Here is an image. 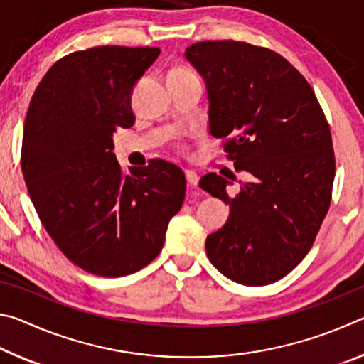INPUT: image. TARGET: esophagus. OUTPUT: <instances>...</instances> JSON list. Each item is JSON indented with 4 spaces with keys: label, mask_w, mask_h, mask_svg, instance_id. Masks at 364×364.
Here are the masks:
<instances>
[{
    "label": "esophagus",
    "mask_w": 364,
    "mask_h": 364,
    "mask_svg": "<svg viewBox=\"0 0 364 364\" xmlns=\"http://www.w3.org/2000/svg\"><path fill=\"white\" fill-rule=\"evenodd\" d=\"M184 176H186V181H188L189 186H197V183H199V176H197L194 171L186 170V171H184Z\"/></svg>",
    "instance_id": "esophagus-1"
}]
</instances>
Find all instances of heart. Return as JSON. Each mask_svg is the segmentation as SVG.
I'll return each instance as SVG.
<instances>
[{"mask_svg":"<svg viewBox=\"0 0 364 364\" xmlns=\"http://www.w3.org/2000/svg\"><path fill=\"white\" fill-rule=\"evenodd\" d=\"M191 73H193V72H189L186 69H176V70L171 72L168 77H184V75H191Z\"/></svg>","mask_w":364,"mask_h":364,"instance_id":"obj_1","label":"heart"}]
</instances>
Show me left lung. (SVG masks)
I'll return each instance as SVG.
<instances>
[{"instance_id": "1", "label": "left lung", "mask_w": 364, "mask_h": 364, "mask_svg": "<svg viewBox=\"0 0 364 364\" xmlns=\"http://www.w3.org/2000/svg\"><path fill=\"white\" fill-rule=\"evenodd\" d=\"M204 78L208 133L249 180L236 196L217 173L199 186L230 205L208 234L207 257L244 286H267L301 262L331 204L336 175L331 130L315 91L278 53L242 41H202L184 51Z\"/></svg>"}]
</instances>
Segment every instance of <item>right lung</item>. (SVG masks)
Masks as SVG:
<instances>
[{
	"mask_svg": "<svg viewBox=\"0 0 364 364\" xmlns=\"http://www.w3.org/2000/svg\"><path fill=\"white\" fill-rule=\"evenodd\" d=\"M159 48L100 46L72 53L46 72L30 101L22 173L30 199L63 254L104 278L149 264L186 193L184 173L154 160L123 175L117 128L134 123L132 93Z\"/></svg>",
	"mask_w": 364,
	"mask_h": 364,
	"instance_id": "add662e5",
	"label": "right lung"
}]
</instances>
